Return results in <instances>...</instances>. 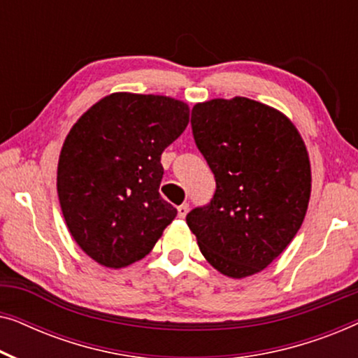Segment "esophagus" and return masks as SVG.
Wrapping results in <instances>:
<instances>
[{
  "label": "esophagus",
  "mask_w": 358,
  "mask_h": 358,
  "mask_svg": "<svg viewBox=\"0 0 358 358\" xmlns=\"http://www.w3.org/2000/svg\"><path fill=\"white\" fill-rule=\"evenodd\" d=\"M189 212V203H182L178 207V215L180 218H185V215Z\"/></svg>",
  "instance_id": "esophagus-1"
}]
</instances>
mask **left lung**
<instances>
[{
	"label": "left lung",
	"mask_w": 358,
	"mask_h": 358,
	"mask_svg": "<svg viewBox=\"0 0 358 358\" xmlns=\"http://www.w3.org/2000/svg\"><path fill=\"white\" fill-rule=\"evenodd\" d=\"M190 122L217 190L185 222L210 266L231 278L254 275L285 251L305 220V141L285 114L241 96L199 102Z\"/></svg>",
	"instance_id": "8db88e82"
}]
</instances>
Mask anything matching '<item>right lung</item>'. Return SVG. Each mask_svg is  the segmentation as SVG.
I'll list each match as a JSON object with an SVG mask.
<instances>
[{
  "mask_svg": "<svg viewBox=\"0 0 358 358\" xmlns=\"http://www.w3.org/2000/svg\"><path fill=\"white\" fill-rule=\"evenodd\" d=\"M189 112L174 97L114 92L66 135L58 200L73 239L101 266L143 259L178 215L159 195L161 153L185 130Z\"/></svg>",
  "mask_w": 358,
  "mask_h": 358,
  "instance_id": "1",
  "label": "right lung"
}]
</instances>
